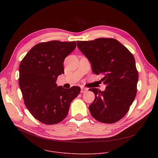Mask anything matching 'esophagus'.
I'll return each mask as SVG.
<instances>
[{
	"instance_id": "obj_1",
	"label": "esophagus",
	"mask_w": 158,
	"mask_h": 158,
	"mask_svg": "<svg viewBox=\"0 0 158 158\" xmlns=\"http://www.w3.org/2000/svg\"><path fill=\"white\" fill-rule=\"evenodd\" d=\"M88 90V88H85V87H82V88H81V93H85V92H87Z\"/></svg>"
}]
</instances>
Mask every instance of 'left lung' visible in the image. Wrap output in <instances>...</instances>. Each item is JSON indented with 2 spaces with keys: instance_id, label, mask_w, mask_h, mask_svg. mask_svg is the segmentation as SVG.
<instances>
[{
  "instance_id": "obj_1",
  "label": "left lung",
  "mask_w": 158,
  "mask_h": 158,
  "mask_svg": "<svg viewBox=\"0 0 158 158\" xmlns=\"http://www.w3.org/2000/svg\"><path fill=\"white\" fill-rule=\"evenodd\" d=\"M77 46L91 63L93 72L103 75L101 81L106 85L103 92L97 88L89 89L95 95L89 106L91 114L102 123L120 120L136 95L138 73L133 55L113 38L77 41Z\"/></svg>"
}]
</instances>
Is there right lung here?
Returning <instances> with one entry per match:
<instances>
[{"instance_id": "1", "label": "right lung", "mask_w": 158, "mask_h": 158, "mask_svg": "<svg viewBox=\"0 0 158 158\" xmlns=\"http://www.w3.org/2000/svg\"><path fill=\"white\" fill-rule=\"evenodd\" d=\"M76 47V41H51L33 47L19 66V86L26 107L36 119L47 125L61 122L79 86L65 89L56 80L64 73L65 57Z\"/></svg>"}]
</instances>
